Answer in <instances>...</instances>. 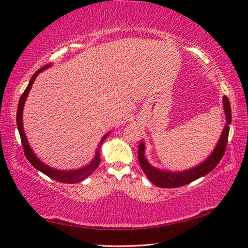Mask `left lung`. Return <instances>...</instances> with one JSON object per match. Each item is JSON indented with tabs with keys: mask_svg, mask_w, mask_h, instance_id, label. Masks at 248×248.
Segmentation results:
<instances>
[{
	"mask_svg": "<svg viewBox=\"0 0 248 248\" xmlns=\"http://www.w3.org/2000/svg\"><path fill=\"white\" fill-rule=\"evenodd\" d=\"M223 109L225 112L226 123L220 137V140L217 141L215 150L212 151V153L210 154L202 163L192 167V169L183 171H171L159 170L157 167L152 166L148 162V159L145 158V145L143 143V141H140L139 150H138V158H139L140 166L142 170L144 171L146 177L157 187L176 188L189 184L191 182H194V180L209 174L210 171L219 164L221 158L223 157L226 149V143H228L230 124L231 119H232V114H231V105L226 96H223Z\"/></svg>",
	"mask_w": 248,
	"mask_h": 248,
	"instance_id": "left-lung-1",
	"label": "left lung"
}]
</instances>
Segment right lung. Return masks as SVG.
I'll use <instances>...</instances> for the list:
<instances>
[{"instance_id":"right-lung-1","label":"right lung","mask_w":248,"mask_h":248,"mask_svg":"<svg viewBox=\"0 0 248 248\" xmlns=\"http://www.w3.org/2000/svg\"><path fill=\"white\" fill-rule=\"evenodd\" d=\"M50 65H51V64H47V65L43 66V68L39 69L31 77V81H29V84H28L27 87H26V90L24 91L23 95L20 96V99H19V103H18V107H17V115H16V124H17V128H18V132H19V136H20V140H22V144H23L25 156L27 157L29 163H31V164L33 167H35L36 170H38L39 171H41V173H44L45 175H47L48 177L52 178L54 180H57V182L63 183V184H75V183L82 182V180H84L85 178L89 177V176L93 174V171L96 169H97L98 165H99V162H100V155H99L100 146H102L103 142L109 136V134H110V132L106 133L102 138V140H100L99 143H98L97 149H96V151H95V155H94L93 159H92V161L89 163V164L85 165L84 167H82V169L70 170H61L52 169V167L46 165L44 162H41L40 159L37 157V155L33 153L32 149L31 148V145H29L28 140H27V138H26V134H25V131H24L23 109H24L25 102H26V98H27V96L29 94V92H31V89L33 82H35L37 75L43 72V71H45L46 69H48Z\"/></svg>"}]
</instances>
